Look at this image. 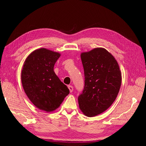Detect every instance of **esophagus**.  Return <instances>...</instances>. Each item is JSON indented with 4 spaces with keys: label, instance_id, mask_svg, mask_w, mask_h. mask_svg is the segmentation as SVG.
<instances>
[{
    "label": "esophagus",
    "instance_id": "1",
    "mask_svg": "<svg viewBox=\"0 0 146 146\" xmlns=\"http://www.w3.org/2000/svg\"><path fill=\"white\" fill-rule=\"evenodd\" d=\"M68 89H69V90H70V92H72L73 91V87L72 86L70 85V86H68Z\"/></svg>",
    "mask_w": 146,
    "mask_h": 146
}]
</instances>
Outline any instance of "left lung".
Returning a JSON list of instances; mask_svg holds the SVG:
<instances>
[{
    "label": "left lung",
    "instance_id": "obj_1",
    "mask_svg": "<svg viewBox=\"0 0 146 146\" xmlns=\"http://www.w3.org/2000/svg\"><path fill=\"white\" fill-rule=\"evenodd\" d=\"M84 73V87L78 96L83 113L89 117L106 111L117 97L121 74L114 57L104 48L81 54Z\"/></svg>",
    "mask_w": 146,
    "mask_h": 146
}]
</instances>
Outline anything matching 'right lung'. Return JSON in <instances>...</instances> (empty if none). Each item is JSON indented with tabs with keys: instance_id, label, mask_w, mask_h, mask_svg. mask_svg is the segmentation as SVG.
Masks as SVG:
<instances>
[{
	"instance_id": "obj_1",
	"label": "right lung",
	"mask_w": 146,
	"mask_h": 146,
	"mask_svg": "<svg viewBox=\"0 0 146 146\" xmlns=\"http://www.w3.org/2000/svg\"><path fill=\"white\" fill-rule=\"evenodd\" d=\"M60 54L44 48L33 52L25 62L21 83L28 98L38 109L52 111L70 93L56 75L54 66Z\"/></svg>"
}]
</instances>
